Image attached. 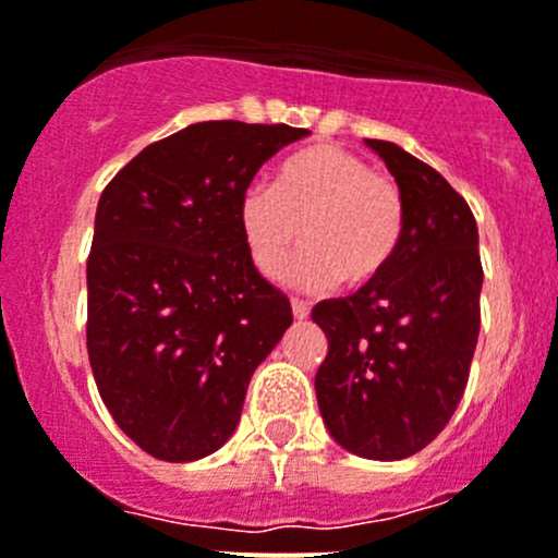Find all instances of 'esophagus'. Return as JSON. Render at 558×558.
Here are the masks:
<instances>
[{
    "instance_id": "34e87169",
    "label": "esophagus",
    "mask_w": 558,
    "mask_h": 558,
    "mask_svg": "<svg viewBox=\"0 0 558 558\" xmlns=\"http://www.w3.org/2000/svg\"><path fill=\"white\" fill-rule=\"evenodd\" d=\"M291 313H294L296 322H302V318L311 316V305H307V302H302V300H291Z\"/></svg>"
}]
</instances>
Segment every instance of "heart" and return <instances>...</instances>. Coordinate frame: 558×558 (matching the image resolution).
<instances>
[{
  "mask_svg": "<svg viewBox=\"0 0 558 558\" xmlns=\"http://www.w3.org/2000/svg\"><path fill=\"white\" fill-rule=\"evenodd\" d=\"M240 229L253 264L278 278L300 236L305 251L286 278L316 291L343 280L362 289L387 272L405 231L403 193L367 160L335 144H316L280 166L272 185H251Z\"/></svg>",
  "mask_w": 558,
  "mask_h": 558,
  "instance_id": "obj_1",
  "label": "heart"
}]
</instances>
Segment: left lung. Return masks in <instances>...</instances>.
I'll list each match as a JSON object with an SVG mask.
<instances>
[{"instance_id": "left-lung-1", "label": "left lung", "mask_w": 558, "mask_h": 558, "mask_svg": "<svg viewBox=\"0 0 558 558\" xmlns=\"http://www.w3.org/2000/svg\"><path fill=\"white\" fill-rule=\"evenodd\" d=\"M405 204L387 272L311 318L327 335L318 411L343 450L400 461L428 447L456 414L480 335V236L450 182L392 142L365 138Z\"/></svg>"}]
</instances>
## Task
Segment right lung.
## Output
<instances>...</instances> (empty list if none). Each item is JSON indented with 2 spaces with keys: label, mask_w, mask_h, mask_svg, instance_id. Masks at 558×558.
Instances as JSON below:
<instances>
[{
  "label": "right lung",
  "mask_w": 558,
  "mask_h": 558,
  "mask_svg": "<svg viewBox=\"0 0 558 558\" xmlns=\"http://www.w3.org/2000/svg\"><path fill=\"white\" fill-rule=\"evenodd\" d=\"M305 128L196 122L102 191L86 262V349L119 428L169 463L213 456L291 324L240 229L242 193Z\"/></svg>",
  "instance_id": "obj_1"
}]
</instances>
